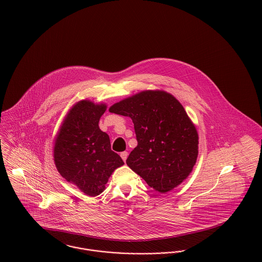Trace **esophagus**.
I'll use <instances>...</instances> for the list:
<instances>
[{
    "instance_id": "1",
    "label": "esophagus",
    "mask_w": 262,
    "mask_h": 262,
    "mask_svg": "<svg viewBox=\"0 0 262 262\" xmlns=\"http://www.w3.org/2000/svg\"><path fill=\"white\" fill-rule=\"evenodd\" d=\"M121 157H122V159L124 160V161H126V159H127V156H128V152L127 151H123V152H121Z\"/></svg>"
}]
</instances>
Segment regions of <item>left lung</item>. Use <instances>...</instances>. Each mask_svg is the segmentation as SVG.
Returning a JSON list of instances; mask_svg holds the SVG:
<instances>
[{
	"label": "left lung",
	"mask_w": 262,
	"mask_h": 262,
	"mask_svg": "<svg viewBox=\"0 0 262 262\" xmlns=\"http://www.w3.org/2000/svg\"><path fill=\"white\" fill-rule=\"evenodd\" d=\"M109 111L132 119L138 144L126 163L150 187L163 193L187 179L196 161L199 136L173 96L145 91L116 103Z\"/></svg>",
	"instance_id": "obj_1"
}]
</instances>
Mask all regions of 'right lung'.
Listing matches in <instances>:
<instances>
[{
  "instance_id": "right-lung-1",
  "label": "right lung",
  "mask_w": 262,
  "mask_h": 262,
  "mask_svg": "<svg viewBox=\"0 0 262 262\" xmlns=\"http://www.w3.org/2000/svg\"><path fill=\"white\" fill-rule=\"evenodd\" d=\"M106 105L80 101L68 114L54 145L59 173L85 194H100L113 171L124 164L111 149L109 135L99 128Z\"/></svg>"
}]
</instances>
